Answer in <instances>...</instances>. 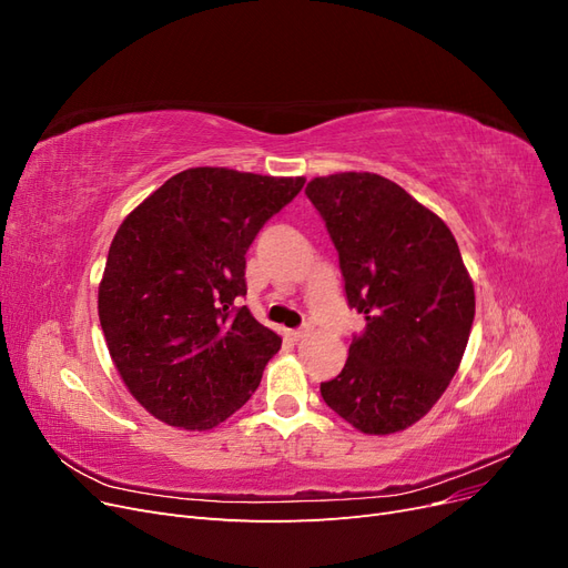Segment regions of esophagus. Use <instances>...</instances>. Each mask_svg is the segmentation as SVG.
I'll list each match as a JSON object with an SVG mask.
<instances>
[{"mask_svg": "<svg viewBox=\"0 0 568 568\" xmlns=\"http://www.w3.org/2000/svg\"><path fill=\"white\" fill-rule=\"evenodd\" d=\"M313 334V329L311 326H303V329H296V332H288V338L291 341H303L305 336H311Z\"/></svg>", "mask_w": 568, "mask_h": 568, "instance_id": "obj_1", "label": "esophagus"}]
</instances>
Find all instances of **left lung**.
Returning <instances> with one entry per match:
<instances>
[{
    "label": "left lung",
    "instance_id": "left-lung-1",
    "mask_svg": "<svg viewBox=\"0 0 568 568\" xmlns=\"http://www.w3.org/2000/svg\"><path fill=\"white\" fill-rule=\"evenodd\" d=\"M307 199L338 251L348 305L365 315L324 403L367 436L405 432L450 386L474 324V282L448 225L374 173L315 178Z\"/></svg>",
    "mask_w": 568,
    "mask_h": 568
}]
</instances>
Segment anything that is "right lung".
<instances>
[{"label": "right lung", "mask_w": 568, "mask_h": 568, "mask_svg": "<svg viewBox=\"0 0 568 568\" xmlns=\"http://www.w3.org/2000/svg\"><path fill=\"white\" fill-rule=\"evenodd\" d=\"M305 178L189 168L118 227L99 282V322L120 379L151 417L209 432L253 390L282 338L257 322L246 251Z\"/></svg>", "instance_id": "obj_1"}]
</instances>
